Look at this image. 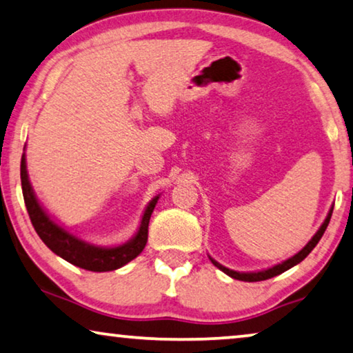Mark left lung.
<instances>
[{
    "mask_svg": "<svg viewBox=\"0 0 353 353\" xmlns=\"http://www.w3.org/2000/svg\"><path fill=\"white\" fill-rule=\"evenodd\" d=\"M331 214H333V208L330 209V212H328V215H327V219H325V222L322 223V227L319 228L317 233L314 234V238H312L311 241H309V243H307L306 245H304L303 249L299 250L296 255H293L292 259H288V260H285V261L279 263V265H276V266L268 268V270L256 271V272H238V271L228 270V268L222 266V265H220L219 261H215L214 259H210V256H209V259H210V261L214 263V266H217L220 271H223L225 274L230 276V277L238 279V281H244V282H259V281H266V279H271V277H274V276H279V274H282V272H285L287 270H290V268H293L294 265H298V263H301L304 259H306V256H307L309 254H311L314 247L317 245V243L320 241V238H322V236H323L325 230H327L328 223H330V219H331Z\"/></svg>",
    "mask_w": 353,
    "mask_h": 353,
    "instance_id": "8db88e82",
    "label": "left lung"
}]
</instances>
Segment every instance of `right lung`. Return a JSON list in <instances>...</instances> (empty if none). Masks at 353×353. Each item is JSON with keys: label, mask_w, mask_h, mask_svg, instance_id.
<instances>
[{"label": "right lung", "mask_w": 353, "mask_h": 353, "mask_svg": "<svg viewBox=\"0 0 353 353\" xmlns=\"http://www.w3.org/2000/svg\"><path fill=\"white\" fill-rule=\"evenodd\" d=\"M20 179H22L25 206L26 210H28L30 220L33 223L36 233L42 239V243L49 247L54 254L61 256L63 260L70 261L71 265L94 272L114 271L136 259L144 250L147 243V233H149L150 215L154 212L155 204L160 196H155L149 203V206L145 208L139 230L133 239H130L128 243L117 247H98L83 243V241L76 238L74 234H71L70 231L59 227L46 214V210L42 209L38 199H36L33 188H31V183L28 181L25 154L22 155V163H20Z\"/></svg>", "instance_id": "obj_1"}]
</instances>
